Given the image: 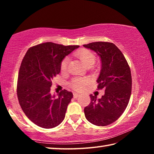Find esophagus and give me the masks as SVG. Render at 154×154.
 <instances>
[{"label":"esophagus","instance_id":"obj_1","mask_svg":"<svg viewBox=\"0 0 154 154\" xmlns=\"http://www.w3.org/2000/svg\"><path fill=\"white\" fill-rule=\"evenodd\" d=\"M79 96V94H78V93H75V92L73 93V97H74L75 98H77Z\"/></svg>","mask_w":154,"mask_h":154}]
</instances>
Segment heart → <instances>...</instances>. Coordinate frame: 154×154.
Here are the masks:
<instances>
[{
  "mask_svg": "<svg viewBox=\"0 0 154 154\" xmlns=\"http://www.w3.org/2000/svg\"><path fill=\"white\" fill-rule=\"evenodd\" d=\"M79 58L85 67L92 66L96 61V56L92 51L88 49H82L78 50L75 54ZM68 64H69V58H65L62 61L60 64V69L62 72H65L67 70ZM88 83V80L85 78H75L71 82V86L75 90H82L85 85Z\"/></svg>",
  "mask_w": 154,
  "mask_h": 154,
  "instance_id": "heart-1",
  "label": "heart"
}]
</instances>
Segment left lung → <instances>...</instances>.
Segmentation results:
<instances>
[{"label": "left lung", "mask_w": 154, "mask_h": 154, "mask_svg": "<svg viewBox=\"0 0 154 154\" xmlns=\"http://www.w3.org/2000/svg\"><path fill=\"white\" fill-rule=\"evenodd\" d=\"M83 47L96 52L100 58L101 69L96 82L98 89L105 90L101 98L90 95L91 102L84 109L85 118L96 126H107L116 122L127 107L132 91L131 72L115 44L94 42Z\"/></svg>", "instance_id": "1"}]
</instances>
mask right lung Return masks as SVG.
I'll use <instances>...</instances> for the list:
<instances>
[{"label":"right lung","instance_id":"obj_1","mask_svg":"<svg viewBox=\"0 0 154 154\" xmlns=\"http://www.w3.org/2000/svg\"><path fill=\"white\" fill-rule=\"evenodd\" d=\"M79 47L47 42L30 48L23 58L17 95L26 116L38 126L52 128L64 120L73 95L64 90L55 98L50 88L53 78L60 72L62 60Z\"/></svg>","mask_w":154,"mask_h":154}]
</instances>
